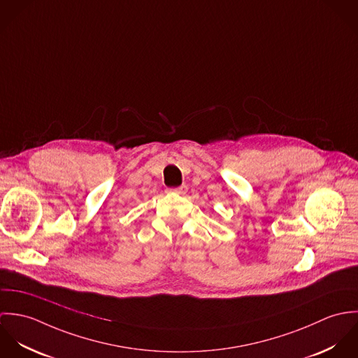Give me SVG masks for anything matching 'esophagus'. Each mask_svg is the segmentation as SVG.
Returning <instances> with one entry per match:
<instances>
[{
	"label": "esophagus",
	"mask_w": 358,
	"mask_h": 358,
	"mask_svg": "<svg viewBox=\"0 0 358 358\" xmlns=\"http://www.w3.org/2000/svg\"><path fill=\"white\" fill-rule=\"evenodd\" d=\"M168 192L175 193V194H186V192H187V186H186V185H182L180 187H176V189H168Z\"/></svg>",
	"instance_id": "34e87169"
}]
</instances>
